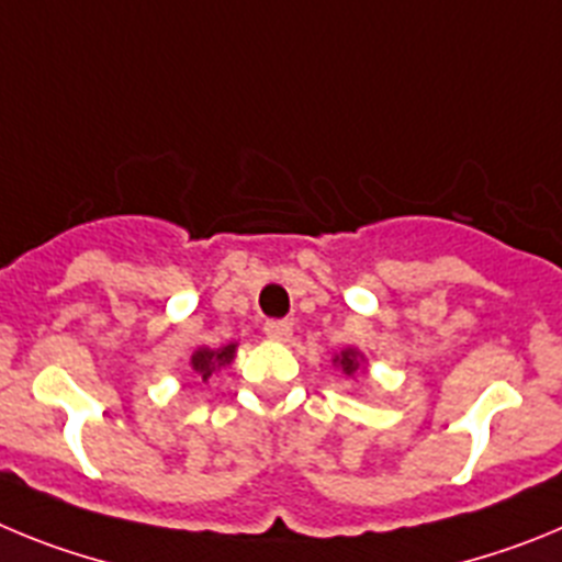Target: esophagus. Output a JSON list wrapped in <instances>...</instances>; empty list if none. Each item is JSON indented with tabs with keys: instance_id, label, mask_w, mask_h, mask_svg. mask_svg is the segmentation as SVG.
I'll use <instances>...</instances> for the list:
<instances>
[{
	"instance_id": "obj_1",
	"label": "esophagus",
	"mask_w": 562,
	"mask_h": 562,
	"mask_svg": "<svg viewBox=\"0 0 562 562\" xmlns=\"http://www.w3.org/2000/svg\"><path fill=\"white\" fill-rule=\"evenodd\" d=\"M265 335L270 337V340H290L292 337V324H286V321H267L265 324Z\"/></svg>"
}]
</instances>
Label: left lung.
I'll return each instance as SVG.
<instances>
[{
  "instance_id": "obj_1",
  "label": "left lung",
  "mask_w": 562,
  "mask_h": 562,
  "mask_svg": "<svg viewBox=\"0 0 562 562\" xmlns=\"http://www.w3.org/2000/svg\"><path fill=\"white\" fill-rule=\"evenodd\" d=\"M331 362H335L337 369L342 371L346 376H357V374H366V355H362L360 349H342L340 355L331 357Z\"/></svg>"
}]
</instances>
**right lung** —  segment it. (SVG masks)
Listing matches in <instances>:
<instances>
[{
  "mask_svg": "<svg viewBox=\"0 0 562 562\" xmlns=\"http://www.w3.org/2000/svg\"><path fill=\"white\" fill-rule=\"evenodd\" d=\"M238 342H227V346H220V349H207V346H200V349L191 355V369L193 374L200 376L202 382L211 380L213 374L225 366H231L236 360Z\"/></svg>",
  "mask_w": 562,
  "mask_h": 562,
  "instance_id": "add662e5",
  "label": "right lung"
}]
</instances>
